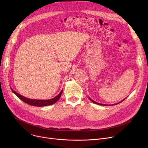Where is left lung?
I'll return each mask as SVG.
<instances>
[{"instance_id":"1","label":"left lung","mask_w":148,"mask_h":148,"mask_svg":"<svg viewBox=\"0 0 148 148\" xmlns=\"http://www.w3.org/2000/svg\"><path fill=\"white\" fill-rule=\"evenodd\" d=\"M89 98V99L92 102H93L94 103H95V104H98V105H101V106H108V104H100V103H97V102H95V101H93L91 98ZM125 99H123L122 101H120V102H119V103H116V104H113V105H116V104H119V103H121V102H122L124 100V99H125Z\"/></svg>"}]
</instances>
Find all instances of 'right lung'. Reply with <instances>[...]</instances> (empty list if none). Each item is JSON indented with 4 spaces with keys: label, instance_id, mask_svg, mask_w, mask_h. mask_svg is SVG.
Here are the masks:
<instances>
[{
    "label": "right lung",
    "instance_id": "add662e5",
    "mask_svg": "<svg viewBox=\"0 0 148 148\" xmlns=\"http://www.w3.org/2000/svg\"><path fill=\"white\" fill-rule=\"evenodd\" d=\"M12 91L15 95H17L21 100H22L23 102H25L30 106H34L36 107H43L46 106H49L57 102L58 99L60 98L62 93L63 90H62L59 94L54 98L50 99H30L28 98H26L25 97H23L21 95H20L18 93H17L15 91H14L13 89H12Z\"/></svg>",
    "mask_w": 148,
    "mask_h": 148
}]
</instances>
